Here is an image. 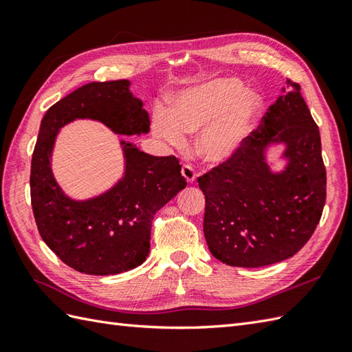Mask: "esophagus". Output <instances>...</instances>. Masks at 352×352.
I'll return each mask as SVG.
<instances>
[{
	"mask_svg": "<svg viewBox=\"0 0 352 352\" xmlns=\"http://www.w3.org/2000/svg\"><path fill=\"white\" fill-rule=\"evenodd\" d=\"M182 175L186 178V180H188V183H193V182H195V178H197V172H195V169L190 166V164H183Z\"/></svg>",
	"mask_w": 352,
	"mask_h": 352,
	"instance_id": "34e87169",
	"label": "esophagus"
}]
</instances>
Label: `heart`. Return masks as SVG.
<instances>
[{
  "label": "heart",
  "instance_id": "obj_1",
  "mask_svg": "<svg viewBox=\"0 0 352 352\" xmlns=\"http://www.w3.org/2000/svg\"><path fill=\"white\" fill-rule=\"evenodd\" d=\"M261 110V98L234 78L208 81L183 94L170 110V119L157 113L154 129L174 146L186 144V134L204 129L198 153L208 162L230 159L252 131Z\"/></svg>",
  "mask_w": 352,
  "mask_h": 352
}]
</instances>
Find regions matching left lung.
Masks as SVG:
<instances>
[{"instance_id":"obj_1","label":"left lung","mask_w":352,"mask_h":352,"mask_svg":"<svg viewBox=\"0 0 352 352\" xmlns=\"http://www.w3.org/2000/svg\"><path fill=\"white\" fill-rule=\"evenodd\" d=\"M286 88L242 146L198 178L208 250L230 266L260 267L292 257L322 216L327 172L319 129L300 85L287 80ZM274 143L285 144L288 163L280 173L265 162Z\"/></svg>"}]
</instances>
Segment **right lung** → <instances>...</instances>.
Masks as SVG:
<instances>
[{"label": "right lung", "instance_id": "add662e5", "mask_svg": "<svg viewBox=\"0 0 352 352\" xmlns=\"http://www.w3.org/2000/svg\"><path fill=\"white\" fill-rule=\"evenodd\" d=\"M76 119L102 122L122 136L149 131L142 100L129 80L94 81L57 101L45 113L32 157V207L43 242L63 263L89 275H115L144 263L154 214L186 188L174 155H149L121 140L125 170L95 198H69L57 184L51 154L58 130Z\"/></svg>", "mask_w": 352, "mask_h": 352}]
</instances>
